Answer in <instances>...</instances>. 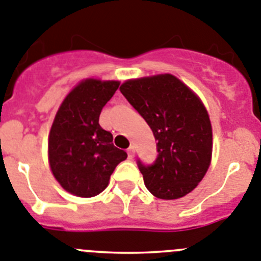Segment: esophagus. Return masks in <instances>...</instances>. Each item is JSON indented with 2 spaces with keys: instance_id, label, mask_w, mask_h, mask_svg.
Returning <instances> with one entry per match:
<instances>
[{
  "instance_id": "34e87169",
  "label": "esophagus",
  "mask_w": 261,
  "mask_h": 261,
  "mask_svg": "<svg viewBox=\"0 0 261 261\" xmlns=\"http://www.w3.org/2000/svg\"><path fill=\"white\" fill-rule=\"evenodd\" d=\"M126 152H128V158H129V159H132V158L135 156V152H136L135 146H130V147H129V149L126 150Z\"/></svg>"
}]
</instances>
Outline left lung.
Listing matches in <instances>:
<instances>
[{
    "label": "left lung",
    "instance_id": "left-lung-1",
    "mask_svg": "<svg viewBox=\"0 0 261 261\" xmlns=\"http://www.w3.org/2000/svg\"><path fill=\"white\" fill-rule=\"evenodd\" d=\"M120 92L158 141L154 163L137 160L147 190L167 200L189 194L204 177L212 155L211 121L199 98L169 73L128 80Z\"/></svg>",
    "mask_w": 261,
    "mask_h": 261
}]
</instances>
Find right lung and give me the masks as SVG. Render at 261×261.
<instances>
[{
	"label": "right lung",
	"mask_w": 261,
	"mask_h": 261,
	"mask_svg": "<svg viewBox=\"0 0 261 261\" xmlns=\"http://www.w3.org/2000/svg\"><path fill=\"white\" fill-rule=\"evenodd\" d=\"M119 81L88 79L73 88L59 107L49 135V163L62 188L89 198L107 188L110 176L126 152L112 143V135L99 125L105 105Z\"/></svg>",
	"instance_id": "obj_1"
}]
</instances>
